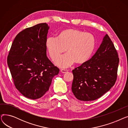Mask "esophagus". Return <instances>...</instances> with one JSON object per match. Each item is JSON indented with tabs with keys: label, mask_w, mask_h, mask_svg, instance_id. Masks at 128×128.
<instances>
[{
	"label": "esophagus",
	"mask_w": 128,
	"mask_h": 128,
	"mask_svg": "<svg viewBox=\"0 0 128 128\" xmlns=\"http://www.w3.org/2000/svg\"><path fill=\"white\" fill-rule=\"evenodd\" d=\"M60 72H63V73H65V72H68V70L62 69V70H60Z\"/></svg>",
	"instance_id": "34e87169"
}]
</instances>
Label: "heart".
<instances>
[{
	"instance_id": "heart-1",
	"label": "heart",
	"mask_w": 128,
	"mask_h": 128,
	"mask_svg": "<svg viewBox=\"0 0 128 128\" xmlns=\"http://www.w3.org/2000/svg\"><path fill=\"white\" fill-rule=\"evenodd\" d=\"M46 46L52 60L56 59L62 53H68L60 56L56 64L60 68H68L75 61L82 63L88 60L96 46V38L90 32L75 29L62 31L58 38L49 36L46 38Z\"/></svg>"
}]
</instances>
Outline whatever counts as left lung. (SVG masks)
Masks as SVG:
<instances>
[{
  "mask_svg": "<svg viewBox=\"0 0 128 128\" xmlns=\"http://www.w3.org/2000/svg\"><path fill=\"white\" fill-rule=\"evenodd\" d=\"M119 58L114 45L107 34L99 48L88 60L72 70V90L79 100H96L115 84Z\"/></svg>",
  "mask_w": 128,
  "mask_h": 128,
  "instance_id": "1",
  "label": "left lung"
}]
</instances>
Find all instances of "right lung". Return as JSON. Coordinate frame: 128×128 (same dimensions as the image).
I'll use <instances>...</instances> for the list:
<instances>
[{"instance_id":"right-lung-1","label":"right lung","mask_w":128,"mask_h":128,"mask_svg":"<svg viewBox=\"0 0 128 128\" xmlns=\"http://www.w3.org/2000/svg\"><path fill=\"white\" fill-rule=\"evenodd\" d=\"M49 29L46 23L25 28L16 36L9 53L7 63L13 82L27 98L42 97L59 72V68L46 56Z\"/></svg>"}]
</instances>
